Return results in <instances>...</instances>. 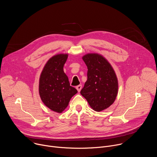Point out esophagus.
Returning a JSON list of instances; mask_svg holds the SVG:
<instances>
[{
  "instance_id": "34e87169",
  "label": "esophagus",
  "mask_w": 157,
  "mask_h": 157,
  "mask_svg": "<svg viewBox=\"0 0 157 157\" xmlns=\"http://www.w3.org/2000/svg\"><path fill=\"white\" fill-rule=\"evenodd\" d=\"M76 88V89L78 90V91L79 93V92L81 91V89H82V85H81V84H79V85L77 86Z\"/></svg>"
}]
</instances>
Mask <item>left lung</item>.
I'll list each match as a JSON object with an SVG mask.
<instances>
[{"instance_id":"left-lung-1","label":"left lung","mask_w":157,"mask_h":157,"mask_svg":"<svg viewBox=\"0 0 157 157\" xmlns=\"http://www.w3.org/2000/svg\"><path fill=\"white\" fill-rule=\"evenodd\" d=\"M87 67V79L80 92L90 107L100 112L113 104L118 93V79L113 66L101 55L82 57Z\"/></svg>"}]
</instances>
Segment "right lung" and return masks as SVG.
Wrapping results in <instances>:
<instances>
[{
	"instance_id": "1",
	"label": "right lung",
	"mask_w": 157,
	"mask_h": 157,
	"mask_svg": "<svg viewBox=\"0 0 157 157\" xmlns=\"http://www.w3.org/2000/svg\"><path fill=\"white\" fill-rule=\"evenodd\" d=\"M68 54L60 53L50 58L43 67L39 79V94L48 108L61 113L78 91L71 86L63 66Z\"/></svg>"
}]
</instances>
